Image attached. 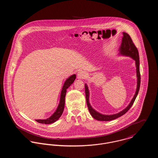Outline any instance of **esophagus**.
<instances>
[{
  "label": "esophagus",
  "mask_w": 158,
  "mask_h": 158,
  "mask_svg": "<svg viewBox=\"0 0 158 158\" xmlns=\"http://www.w3.org/2000/svg\"><path fill=\"white\" fill-rule=\"evenodd\" d=\"M86 77V73L85 71L83 70H80L77 73V78L78 79H84Z\"/></svg>",
  "instance_id": "1"
}]
</instances>
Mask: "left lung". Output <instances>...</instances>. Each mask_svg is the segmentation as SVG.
I'll return each instance as SVG.
<instances>
[{
    "label": "left lung",
    "mask_w": 158,
    "mask_h": 158,
    "mask_svg": "<svg viewBox=\"0 0 158 158\" xmlns=\"http://www.w3.org/2000/svg\"><path fill=\"white\" fill-rule=\"evenodd\" d=\"M118 55L125 56L131 58L133 60L135 61V68H136V77H137V87L135 90V94L134 95L133 98L131 100L130 104L122 111L117 114H114L111 115H105L101 113H98V111H95L90 105L89 103V90L88 89V86L87 84H85V94H86V98L87 105L88 107L90 115L92 116L93 118L95 119L99 120V121H110L114 120L120 116L123 115L127 113L132 106L133 105L135 98L138 94L139 90L140 89V69H139V56L137 48H136L131 37L128 34L125 32H123V37L122 40L121 45L118 49Z\"/></svg>",
    "instance_id": "left-lung-1"
}]
</instances>
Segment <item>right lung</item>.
<instances>
[{
    "label": "right lung",
    "mask_w": 158,
    "mask_h": 158,
    "mask_svg": "<svg viewBox=\"0 0 158 158\" xmlns=\"http://www.w3.org/2000/svg\"><path fill=\"white\" fill-rule=\"evenodd\" d=\"M75 78H76V75L73 74L70 76L65 81L61 92L60 103L55 113H53L50 117L46 119L35 120L37 122L40 123H44V124H51L55 122L56 120H58L60 118V117L61 116L64 111V104H65V97L67 92V89L73 83Z\"/></svg>",
    "instance_id": "obj_1"
}]
</instances>
